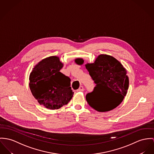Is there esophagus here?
<instances>
[{"instance_id": "esophagus-1", "label": "esophagus", "mask_w": 154, "mask_h": 154, "mask_svg": "<svg viewBox=\"0 0 154 154\" xmlns=\"http://www.w3.org/2000/svg\"><path fill=\"white\" fill-rule=\"evenodd\" d=\"M84 91V87L83 86H80L79 88L77 90V91Z\"/></svg>"}]
</instances>
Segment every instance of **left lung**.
<instances>
[{
	"instance_id": "1",
	"label": "left lung",
	"mask_w": 154,
	"mask_h": 154,
	"mask_svg": "<svg viewBox=\"0 0 154 154\" xmlns=\"http://www.w3.org/2000/svg\"><path fill=\"white\" fill-rule=\"evenodd\" d=\"M75 63L82 65L84 60L78 58ZM85 66L96 84L93 91L85 97L89 106L98 112L109 111L119 106L129 87L127 72L122 64L111 56L100 54L93 63H87ZM100 89L105 90L106 101L100 94Z\"/></svg>"
}]
</instances>
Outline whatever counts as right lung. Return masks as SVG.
<instances>
[{
	"instance_id": "obj_1",
	"label": "right lung",
	"mask_w": 154,
	"mask_h": 154,
	"mask_svg": "<svg viewBox=\"0 0 154 154\" xmlns=\"http://www.w3.org/2000/svg\"><path fill=\"white\" fill-rule=\"evenodd\" d=\"M63 67L59 57L50 56L39 61L29 75L32 95L40 105L50 109L66 105L74 94L70 79L60 71Z\"/></svg>"
}]
</instances>
